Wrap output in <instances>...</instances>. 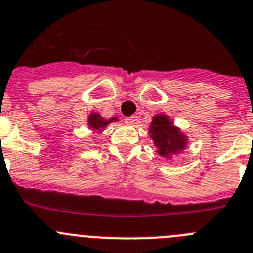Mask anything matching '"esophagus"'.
<instances>
[{
  "label": "esophagus",
  "mask_w": 253,
  "mask_h": 253,
  "mask_svg": "<svg viewBox=\"0 0 253 253\" xmlns=\"http://www.w3.org/2000/svg\"><path fill=\"white\" fill-rule=\"evenodd\" d=\"M125 122H126L127 125H134V122H136V116H129V117H126V119H125Z\"/></svg>",
  "instance_id": "esophagus-1"
}]
</instances>
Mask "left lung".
Segmentation results:
<instances>
[{
    "label": "left lung",
    "instance_id": "8db88e82",
    "mask_svg": "<svg viewBox=\"0 0 253 253\" xmlns=\"http://www.w3.org/2000/svg\"><path fill=\"white\" fill-rule=\"evenodd\" d=\"M148 129V133L157 147V153L166 159L183 151L187 146V136L172 124L169 116H153Z\"/></svg>",
    "mask_w": 253,
    "mask_h": 253
}]
</instances>
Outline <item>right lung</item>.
I'll use <instances>...</instances> for the list:
<instances>
[{
	"instance_id": "1",
	"label": "right lung",
	"mask_w": 253,
	"mask_h": 253,
	"mask_svg": "<svg viewBox=\"0 0 253 253\" xmlns=\"http://www.w3.org/2000/svg\"><path fill=\"white\" fill-rule=\"evenodd\" d=\"M117 117H111L110 120H105L102 117V116L100 115V113L97 112H92L91 115L88 116V127L91 129H93V131H103V129L106 128V126H107L108 124H111V122L113 121H117Z\"/></svg>"
}]
</instances>
